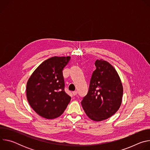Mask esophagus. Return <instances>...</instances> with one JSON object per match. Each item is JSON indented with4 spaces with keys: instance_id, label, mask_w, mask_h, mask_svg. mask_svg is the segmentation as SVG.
Segmentation results:
<instances>
[{
    "instance_id": "obj_1",
    "label": "esophagus",
    "mask_w": 150,
    "mask_h": 150,
    "mask_svg": "<svg viewBox=\"0 0 150 150\" xmlns=\"http://www.w3.org/2000/svg\"><path fill=\"white\" fill-rule=\"evenodd\" d=\"M77 93H78V92L76 91H75L72 92V94H74V96H76L77 94Z\"/></svg>"
}]
</instances>
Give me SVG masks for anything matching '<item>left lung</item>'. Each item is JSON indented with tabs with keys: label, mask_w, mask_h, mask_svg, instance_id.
Listing matches in <instances>:
<instances>
[{
	"label": "left lung",
	"mask_w": 150,
	"mask_h": 150,
	"mask_svg": "<svg viewBox=\"0 0 150 150\" xmlns=\"http://www.w3.org/2000/svg\"><path fill=\"white\" fill-rule=\"evenodd\" d=\"M96 69L91 78L88 94L81 101L84 112L96 122L113 116L122 104L123 88L114 67L103 59L95 62Z\"/></svg>",
	"instance_id": "obj_1"
}]
</instances>
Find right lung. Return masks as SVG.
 Masks as SVG:
<instances>
[{"mask_svg":"<svg viewBox=\"0 0 150 150\" xmlns=\"http://www.w3.org/2000/svg\"><path fill=\"white\" fill-rule=\"evenodd\" d=\"M70 56L50 57L36 68L27 83V98L40 116L53 119L65 110L71 97L65 90L62 70Z\"/></svg>","mask_w":150,"mask_h":150,"instance_id":"right-lung-1","label":"right lung"}]
</instances>
